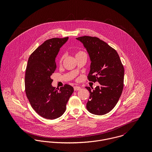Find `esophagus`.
I'll return each mask as SVG.
<instances>
[{
  "instance_id": "obj_1",
  "label": "esophagus",
  "mask_w": 152,
  "mask_h": 152,
  "mask_svg": "<svg viewBox=\"0 0 152 152\" xmlns=\"http://www.w3.org/2000/svg\"><path fill=\"white\" fill-rule=\"evenodd\" d=\"M74 89L75 91H78V90H80L81 89V88L80 87H78V86H75V87H74Z\"/></svg>"
}]
</instances>
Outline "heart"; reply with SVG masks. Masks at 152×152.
I'll list each match as a JSON object with an SVG mask.
<instances>
[{
	"instance_id": "heart-1",
	"label": "heart",
	"mask_w": 152,
	"mask_h": 152,
	"mask_svg": "<svg viewBox=\"0 0 152 152\" xmlns=\"http://www.w3.org/2000/svg\"><path fill=\"white\" fill-rule=\"evenodd\" d=\"M81 53H84V52H83V51H78V52H77V53H76V55H75V56L78 55V54H81ZM63 58H64V57H63V56H61V57H60V61H59V62H60V64H61V63H62L63 60Z\"/></svg>"
}]
</instances>
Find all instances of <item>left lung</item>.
Masks as SVG:
<instances>
[{
  "instance_id": "8db88e82",
  "label": "left lung",
  "mask_w": 152,
  "mask_h": 152,
  "mask_svg": "<svg viewBox=\"0 0 152 152\" xmlns=\"http://www.w3.org/2000/svg\"><path fill=\"white\" fill-rule=\"evenodd\" d=\"M76 39L84 44L91 61L88 80L99 84L94 90L86 87L90 93L87 110L95 115H105L115 107L122 93L124 66L116 51L99 38L85 36Z\"/></svg>"
}]
</instances>
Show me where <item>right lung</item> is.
Returning a JSON list of instances; mask_svg holds the SVG:
<instances>
[{
    "label": "right lung",
    "instance_id": "1",
    "mask_svg": "<svg viewBox=\"0 0 152 152\" xmlns=\"http://www.w3.org/2000/svg\"><path fill=\"white\" fill-rule=\"evenodd\" d=\"M68 37L53 38L45 41L28 58L25 74V91L33 109L42 117L54 119L65 111L74 92L69 85L56 88L51 75L56 69V58Z\"/></svg>",
    "mask_w": 152,
    "mask_h": 152
}]
</instances>
